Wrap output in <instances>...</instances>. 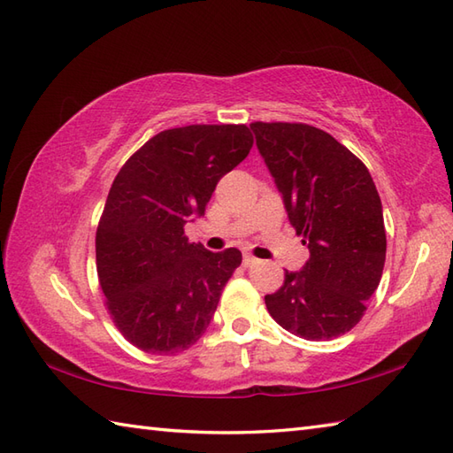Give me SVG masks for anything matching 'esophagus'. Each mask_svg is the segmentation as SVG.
<instances>
[{"label": "esophagus", "instance_id": "esophagus-1", "mask_svg": "<svg viewBox=\"0 0 453 453\" xmlns=\"http://www.w3.org/2000/svg\"><path fill=\"white\" fill-rule=\"evenodd\" d=\"M243 263H245V266H255V265H258V258H255L251 253H245Z\"/></svg>", "mask_w": 453, "mask_h": 453}]
</instances>
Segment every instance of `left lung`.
Returning a JSON list of instances; mask_svg holds the SVG:
<instances>
[{
    "label": "left lung",
    "mask_w": 453,
    "mask_h": 453,
    "mask_svg": "<svg viewBox=\"0 0 453 453\" xmlns=\"http://www.w3.org/2000/svg\"><path fill=\"white\" fill-rule=\"evenodd\" d=\"M257 150L310 261L265 296L273 319L305 341H329L362 319L386 265L381 200L364 163L310 124L253 122Z\"/></svg>",
    "instance_id": "8db88e82"
}]
</instances>
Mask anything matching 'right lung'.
<instances>
[{"mask_svg": "<svg viewBox=\"0 0 453 453\" xmlns=\"http://www.w3.org/2000/svg\"><path fill=\"white\" fill-rule=\"evenodd\" d=\"M251 146L245 124L163 130L114 179L95 239L97 273L114 325L140 350H187L214 317L242 251L188 243L185 224Z\"/></svg>", "mask_w": 453, "mask_h": 453, "instance_id": "add662e5", "label": "right lung"}]
</instances>
